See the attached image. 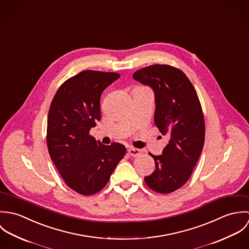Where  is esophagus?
<instances>
[{
	"label": "esophagus",
	"instance_id": "esophagus-1",
	"mask_svg": "<svg viewBox=\"0 0 249 249\" xmlns=\"http://www.w3.org/2000/svg\"><path fill=\"white\" fill-rule=\"evenodd\" d=\"M127 152L131 156H137V155H139L141 153V150L138 149V148H135V147H128Z\"/></svg>",
	"mask_w": 249,
	"mask_h": 249
}]
</instances>
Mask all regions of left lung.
Wrapping results in <instances>:
<instances>
[{
    "instance_id": "8db88e82",
    "label": "left lung",
    "mask_w": 249,
    "mask_h": 249,
    "mask_svg": "<svg viewBox=\"0 0 249 249\" xmlns=\"http://www.w3.org/2000/svg\"><path fill=\"white\" fill-rule=\"evenodd\" d=\"M133 78L154 92V124L169 143L161 155H149L155 171L144 178L159 194H170L191 177L205 139V123L200 102L190 79L170 65H151L133 73Z\"/></svg>"
}]
</instances>
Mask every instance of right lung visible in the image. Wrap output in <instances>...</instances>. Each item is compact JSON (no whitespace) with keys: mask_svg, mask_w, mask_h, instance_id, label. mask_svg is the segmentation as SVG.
<instances>
[{"mask_svg":"<svg viewBox=\"0 0 249 249\" xmlns=\"http://www.w3.org/2000/svg\"><path fill=\"white\" fill-rule=\"evenodd\" d=\"M120 77L117 72L86 71L67 79L55 93L47 124L51 159L66 185L91 196L105 188L125 154L119 142L105 145L89 134L101 120V96Z\"/></svg>","mask_w":249,"mask_h":249,"instance_id":"add662e5","label":"right lung"}]
</instances>
